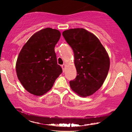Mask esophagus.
Returning <instances> with one entry per match:
<instances>
[{"label":"esophagus","mask_w":132,"mask_h":132,"mask_svg":"<svg viewBox=\"0 0 132 132\" xmlns=\"http://www.w3.org/2000/svg\"><path fill=\"white\" fill-rule=\"evenodd\" d=\"M65 67H66V64H63L62 65V70L63 71H65Z\"/></svg>","instance_id":"1"}]
</instances>
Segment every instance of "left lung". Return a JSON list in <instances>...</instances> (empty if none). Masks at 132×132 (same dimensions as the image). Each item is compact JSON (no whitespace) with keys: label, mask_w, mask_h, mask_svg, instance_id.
Instances as JSON below:
<instances>
[{"label":"left lung","mask_w":132,"mask_h":132,"mask_svg":"<svg viewBox=\"0 0 132 132\" xmlns=\"http://www.w3.org/2000/svg\"><path fill=\"white\" fill-rule=\"evenodd\" d=\"M75 55L77 76L70 82L71 89L81 97L93 95L100 89L110 67L108 53L98 38L83 28L62 32Z\"/></svg>","instance_id":"8db88e82"}]
</instances>
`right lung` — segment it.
<instances>
[{"instance_id": "1", "label": "right lung", "mask_w": 132, "mask_h": 132, "mask_svg": "<svg viewBox=\"0 0 132 132\" xmlns=\"http://www.w3.org/2000/svg\"><path fill=\"white\" fill-rule=\"evenodd\" d=\"M60 37L58 30L43 29L34 34L20 52L15 65L17 76L32 94L41 96L47 93L62 73L55 52Z\"/></svg>"}]
</instances>
